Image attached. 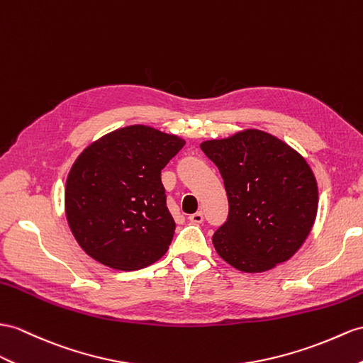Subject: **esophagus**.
Listing matches in <instances>:
<instances>
[{
    "mask_svg": "<svg viewBox=\"0 0 363 363\" xmlns=\"http://www.w3.org/2000/svg\"><path fill=\"white\" fill-rule=\"evenodd\" d=\"M188 220H189L191 223H196V225L201 223V222H203V212H201V211H197L196 214H191V216L188 217Z\"/></svg>",
    "mask_w": 363,
    "mask_h": 363,
    "instance_id": "esophagus-1",
    "label": "esophagus"
}]
</instances>
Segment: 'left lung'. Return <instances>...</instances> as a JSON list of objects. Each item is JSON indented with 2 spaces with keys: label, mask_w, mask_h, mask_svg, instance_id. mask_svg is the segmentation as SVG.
<instances>
[{
  "label": "left lung",
  "mask_w": 363,
  "mask_h": 363,
  "mask_svg": "<svg viewBox=\"0 0 363 363\" xmlns=\"http://www.w3.org/2000/svg\"><path fill=\"white\" fill-rule=\"evenodd\" d=\"M200 147L222 174L229 203L228 220L212 235L220 257L243 272H264L293 257L311 233L319 205L305 158L259 129Z\"/></svg>",
  "instance_id": "obj_1"
}]
</instances>
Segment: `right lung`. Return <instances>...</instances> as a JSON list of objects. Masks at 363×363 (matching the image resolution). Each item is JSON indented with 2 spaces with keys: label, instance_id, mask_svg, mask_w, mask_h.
Returning a JSON list of instances; mask_svg holds the SVG:
<instances>
[{
  "label": "right lung",
  "instance_id": "1",
  "mask_svg": "<svg viewBox=\"0 0 363 363\" xmlns=\"http://www.w3.org/2000/svg\"><path fill=\"white\" fill-rule=\"evenodd\" d=\"M184 140L145 125L112 130L78 155L66 180L70 231L96 262L120 271L155 263L172 242L162 169Z\"/></svg>",
  "mask_w": 363,
  "mask_h": 363
}]
</instances>
